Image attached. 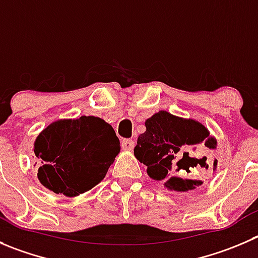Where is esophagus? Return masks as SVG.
<instances>
[{
    "instance_id": "obj_1",
    "label": "esophagus",
    "mask_w": 258,
    "mask_h": 258,
    "mask_svg": "<svg viewBox=\"0 0 258 258\" xmlns=\"http://www.w3.org/2000/svg\"><path fill=\"white\" fill-rule=\"evenodd\" d=\"M121 147L124 151H132L134 148V141H132V139H122Z\"/></svg>"
}]
</instances>
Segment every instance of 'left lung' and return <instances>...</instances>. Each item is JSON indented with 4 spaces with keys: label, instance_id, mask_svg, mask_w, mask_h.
Here are the masks:
<instances>
[{
    "label": "left lung",
    "instance_id": "left-lung-1",
    "mask_svg": "<svg viewBox=\"0 0 258 258\" xmlns=\"http://www.w3.org/2000/svg\"><path fill=\"white\" fill-rule=\"evenodd\" d=\"M146 127L134 154L146 164L148 175L154 180H166L164 185L170 190L188 191L200 186L203 181L199 177L208 168L205 152L217 146L207 127L167 111L149 117Z\"/></svg>",
    "mask_w": 258,
    "mask_h": 258
}]
</instances>
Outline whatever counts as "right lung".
I'll return each mask as SVG.
<instances>
[{"label": "right lung", "mask_w": 258, "mask_h": 258, "mask_svg": "<svg viewBox=\"0 0 258 258\" xmlns=\"http://www.w3.org/2000/svg\"><path fill=\"white\" fill-rule=\"evenodd\" d=\"M38 178L46 188L77 196L96 186L120 152L111 125L96 116L58 120L35 141Z\"/></svg>", "instance_id": "obj_1"}]
</instances>
